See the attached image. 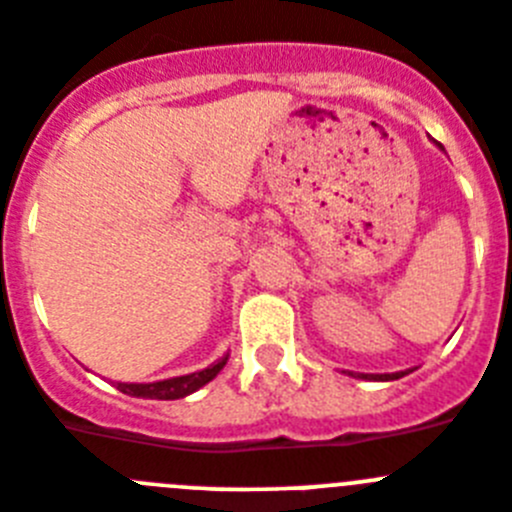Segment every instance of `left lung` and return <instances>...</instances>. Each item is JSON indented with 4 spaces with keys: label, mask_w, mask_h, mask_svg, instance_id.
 I'll return each instance as SVG.
<instances>
[{
    "label": "left lung",
    "mask_w": 512,
    "mask_h": 512,
    "mask_svg": "<svg viewBox=\"0 0 512 512\" xmlns=\"http://www.w3.org/2000/svg\"><path fill=\"white\" fill-rule=\"evenodd\" d=\"M411 372V370H408ZM408 372H393V375H362V377H370V380H398V377L408 375Z\"/></svg>",
    "instance_id": "8db88e82"
}]
</instances>
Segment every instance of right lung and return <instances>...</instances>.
I'll use <instances>...</instances> for the list:
<instances>
[{
	"mask_svg": "<svg viewBox=\"0 0 512 512\" xmlns=\"http://www.w3.org/2000/svg\"><path fill=\"white\" fill-rule=\"evenodd\" d=\"M224 365H227V357H224L222 362H216V365L206 367V370L193 372V375L170 377V380L147 382V385H142V382H117V390H122L124 395H135V398H150V400L186 398V395H191L193 390L204 388L206 382L214 380Z\"/></svg>",
	"mask_w": 512,
	"mask_h": 512,
	"instance_id": "1",
	"label": "right lung"
}]
</instances>
